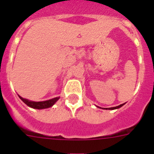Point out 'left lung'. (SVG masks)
I'll return each mask as SVG.
<instances>
[{
    "label": "left lung",
    "mask_w": 154,
    "mask_h": 154,
    "mask_svg": "<svg viewBox=\"0 0 154 154\" xmlns=\"http://www.w3.org/2000/svg\"><path fill=\"white\" fill-rule=\"evenodd\" d=\"M124 104H125V103H123V104H121V105H119V106H115V107H110V108H104V109H110V110L117 109H119V108H120V107L123 106ZM97 107H99V106H97Z\"/></svg>",
    "instance_id": "8db88e82"
}]
</instances>
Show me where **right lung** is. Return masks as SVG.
<instances>
[{"instance_id": "add662e5", "label": "right lung", "mask_w": 154, "mask_h": 154, "mask_svg": "<svg viewBox=\"0 0 154 154\" xmlns=\"http://www.w3.org/2000/svg\"><path fill=\"white\" fill-rule=\"evenodd\" d=\"M19 98L24 102L25 104L28 106L31 107V108L36 109H47L51 107L53 105L55 104L58 99H60V97H55L51 99H48V100H46V101H42V102H35V101H31V100H28L27 99H24L21 96H20L18 95Z\"/></svg>"}]
</instances>
